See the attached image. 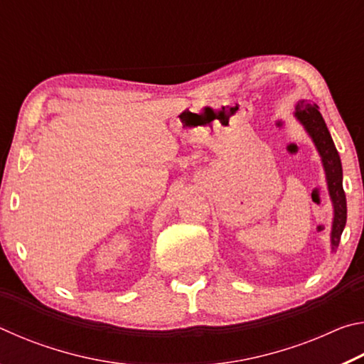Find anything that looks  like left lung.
I'll return each mask as SVG.
<instances>
[{
    "label": "left lung",
    "mask_w": 364,
    "mask_h": 364,
    "mask_svg": "<svg viewBox=\"0 0 364 364\" xmlns=\"http://www.w3.org/2000/svg\"><path fill=\"white\" fill-rule=\"evenodd\" d=\"M294 117L305 128L308 136L311 138L313 144L316 147L319 157H321L326 183H328L329 197L332 208H334L331 228V252H336L338 242H341L345 223H347V199H345L342 186L341 157H338L334 141L331 138V133L328 127H326L323 115L319 114L316 104L311 106V104H306L305 101H299L295 104Z\"/></svg>",
    "instance_id": "8db88e82"
}]
</instances>
